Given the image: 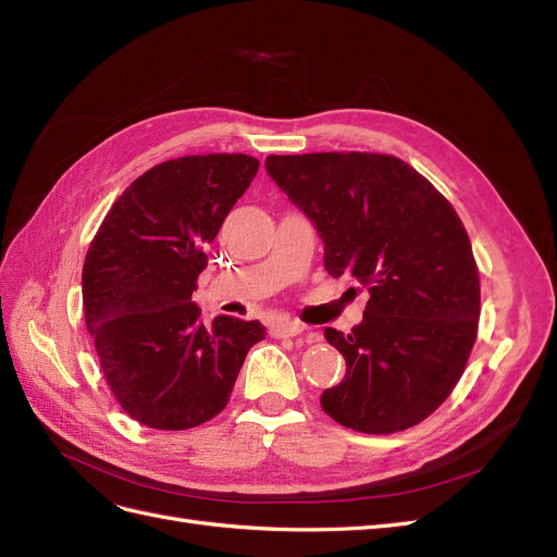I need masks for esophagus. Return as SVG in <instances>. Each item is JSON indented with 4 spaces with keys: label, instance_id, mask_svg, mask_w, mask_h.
I'll return each instance as SVG.
<instances>
[{
    "label": "esophagus",
    "instance_id": "1",
    "mask_svg": "<svg viewBox=\"0 0 557 557\" xmlns=\"http://www.w3.org/2000/svg\"><path fill=\"white\" fill-rule=\"evenodd\" d=\"M269 332H272V336H305L307 342H311V334H307V327L295 323V320H276V323L269 327Z\"/></svg>",
    "mask_w": 557,
    "mask_h": 557
}]
</instances>
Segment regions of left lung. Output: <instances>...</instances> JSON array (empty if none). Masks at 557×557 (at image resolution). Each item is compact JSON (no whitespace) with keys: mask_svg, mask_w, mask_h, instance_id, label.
<instances>
[{"mask_svg":"<svg viewBox=\"0 0 557 557\" xmlns=\"http://www.w3.org/2000/svg\"><path fill=\"white\" fill-rule=\"evenodd\" d=\"M264 166L323 239L327 274L369 290L348 334L325 327L346 376L320 407L367 434L420 423L460 381L479 330V269L458 213L393 156H269Z\"/></svg>","mask_w":557,"mask_h":557,"instance_id":"left-lung-1","label":"left lung"}]
</instances>
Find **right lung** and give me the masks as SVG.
<instances>
[{
    "instance_id": "obj_1",
    "label": "right lung",
    "mask_w": 557,
    "mask_h": 557,
    "mask_svg": "<svg viewBox=\"0 0 557 557\" xmlns=\"http://www.w3.org/2000/svg\"><path fill=\"white\" fill-rule=\"evenodd\" d=\"M260 162L244 153L162 162L113 201L83 264V311L99 364L127 416L190 430L225 409L260 320L193 301L207 248Z\"/></svg>"
}]
</instances>
